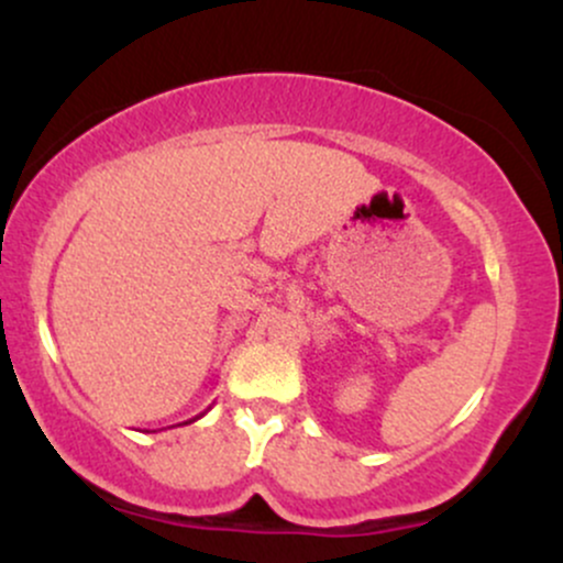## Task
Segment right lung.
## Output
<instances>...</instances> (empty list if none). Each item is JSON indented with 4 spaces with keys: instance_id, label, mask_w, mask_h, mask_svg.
Instances as JSON below:
<instances>
[{
    "instance_id": "obj_1",
    "label": "right lung",
    "mask_w": 563,
    "mask_h": 563,
    "mask_svg": "<svg viewBox=\"0 0 563 563\" xmlns=\"http://www.w3.org/2000/svg\"><path fill=\"white\" fill-rule=\"evenodd\" d=\"M198 418H203V412H200V416H196V418H190V421H185V423H192V421H198Z\"/></svg>"
}]
</instances>
